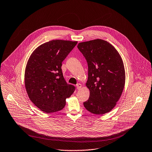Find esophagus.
<instances>
[{
  "instance_id": "1",
  "label": "esophagus",
  "mask_w": 152,
  "mask_h": 152,
  "mask_svg": "<svg viewBox=\"0 0 152 152\" xmlns=\"http://www.w3.org/2000/svg\"><path fill=\"white\" fill-rule=\"evenodd\" d=\"M76 86H77V90H79V89L81 88L82 85H81L80 83H77V84L76 85Z\"/></svg>"
}]
</instances>
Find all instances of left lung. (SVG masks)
I'll return each mask as SVG.
<instances>
[{"mask_svg": "<svg viewBox=\"0 0 152 152\" xmlns=\"http://www.w3.org/2000/svg\"><path fill=\"white\" fill-rule=\"evenodd\" d=\"M77 48L88 67L86 85L90 94L83 105L93 114H104L113 109L122 94L125 83L123 60L113 46L101 39L80 42Z\"/></svg>", "mask_w": 152, "mask_h": 152, "instance_id": "8db88e82", "label": "left lung"}]
</instances>
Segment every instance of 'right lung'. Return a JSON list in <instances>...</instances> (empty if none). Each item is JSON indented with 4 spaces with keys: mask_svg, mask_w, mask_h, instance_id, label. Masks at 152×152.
Returning <instances> with one entry per match:
<instances>
[{
    "mask_svg": "<svg viewBox=\"0 0 152 152\" xmlns=\"http://www.w3.org/2000/svg\"><path fill=\"white\" fill-rule=\"evenodd\" d=\"M77 41L55 39L38 47L31 55L26 67L25 83L32 102L47 113L57 112L66 105V100L75 86L65 80L62 62Z\"/></svg>",
    "mask_w": 152,
    "mask_h": 152,
    "instance_id": "add662e5",
    "label": "right lung"
}]
</instances>
